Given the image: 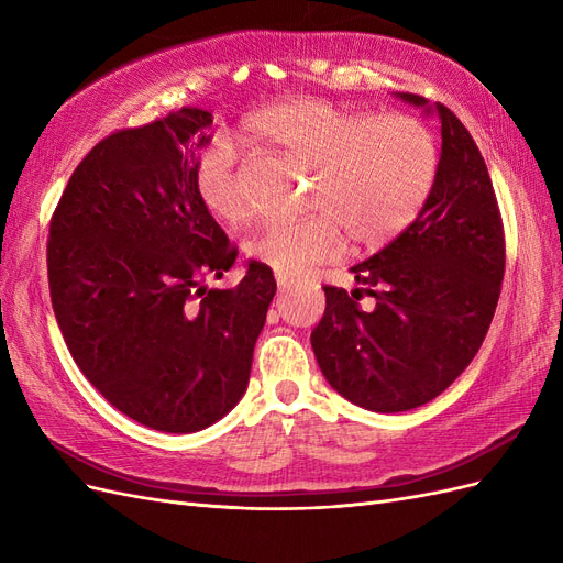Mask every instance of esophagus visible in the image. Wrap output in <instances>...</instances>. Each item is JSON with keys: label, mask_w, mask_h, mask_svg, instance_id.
I'll return each mask as SVG.
<instances>
[{"label": "esophagus", "mask_w": 563, "mask_h": 563, "mask_svg": "<svg viewBox=\"0 0 563 563\" xmlns=\"http://www.w3.org/2000/svg\"><path fill=\"white\" fill-rule=\"evenodd\" d=\"M294 284H296L294 279H288V277H284V275H277V286H279V294L291 291Z\"/></svg>", "instance_id": "1"}]
</instances>
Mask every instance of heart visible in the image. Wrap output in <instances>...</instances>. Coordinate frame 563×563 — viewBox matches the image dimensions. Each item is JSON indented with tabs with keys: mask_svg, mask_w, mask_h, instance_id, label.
I'll list each match as a JSON object with an SVG mask.
<instances>
[{
	"mask_svg": "<svg viewBox=\"0 0 563 563\" xmlns=\"http://www.w3.org/2000/svg\"><path fill=\"white\" fill-rule=\"evenodd\" d=\"M249 129L317 172L310 203L323 213L272 223L251 244L255 258L284 277H298L343 251L336 219L356 244L389 242L416 218L434 185V139L413 117H376L319 98H291L255 112ZM192 180L201 207L223 225L236 228L251 218V197L223 135L201 147Z\"/></svg>",
	"mask_w": 563,
	"mask_h": 563,
	"instance_id": "1",
	"label": "heart"
}]
</instances>
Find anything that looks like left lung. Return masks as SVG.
I'll return each mask as SVG.
<instances>
[{"label": "left lung", "mask_w": 563, "mask_h": 563, "mask_svg": "<svg viewBox=\"0 0 563 563\" xmlns=\"http://www.w3.org/2000/svg\"><path fill=\"white\" fill-rule=\"evenodd\" d=\"M437 114L441 157L418 218L395 242L354 265L364 288L323 286L327 310L312 350L329 385L376 413L411 411L439 397L479 352L505 275V236L479 147L441 103L397 93ZM364 290L373 311L353 300Z\"/></svg>", "instance_id": "left-lung-1"}]
</instances>
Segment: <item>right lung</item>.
Returning a JSON list of instances; mask_svg holds the SVG:
<instances>
[{
  "label": "right lung",
  "instance_id": "obj_1",
  "mask_svg": "<svg viewBox=\"0 0 563 563\" xmlns=\"http://www.w3.org/2000/svg\"><path fill=\"white\" fill-rule=\"evenodd\" d=\"M213 114L180 108L100 141L67 180L48 225L54 314L87 380L159 432L209 428L244 397L272 269L251 261L209 288L236 249L195 192Z\"/></svg>",
  "mask_w": 563,
  "mask_h": 563
}]
</instances>
